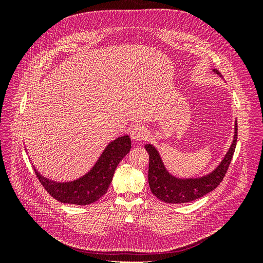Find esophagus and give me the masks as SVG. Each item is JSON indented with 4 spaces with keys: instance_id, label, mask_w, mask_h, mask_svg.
Listing matches in <instances>:
<instances>
[{
    "instance_id": "obj_1",
    "label": "esophagus",
    "mask_w": 263,
    "mask_h": 263,
    "mask_svg": "<svg viewBox=\"0 0 263 263\" xmlns=\"http://www.w3.org/2000/svg\"><path fill=\"white\" fill-rule=\"evenodd\" d=\"M130 136H132V139L135 141H142L147 138L148 133L145 127L137 125L133 127V129L130 130Z\"/></svg>"
}]
</instances>
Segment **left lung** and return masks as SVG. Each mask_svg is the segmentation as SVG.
<instances>
[{"label": "left lung", "instance_id": "obj_1", "mask_svg": "<svg viewBox=\"0 0 263 263\" xmlns=\"http://www.w3.org/2000/svg\"><path fill=\"white\" fill-rule=\"evenodd\" d=\"M213 71L221 77L218 70L213 69ZM237 122H235L234 139L227 154L212 172L200 178H178L173 176L166 170L161 156L156 147L151 144L145 145V149L149 154L148 182L151 192L160 201L170 204L192 202L212 192L224 179L232 161L237 142Z\"/></svg>", "mask_w": 263, "mask_h": 263}]
</instances>
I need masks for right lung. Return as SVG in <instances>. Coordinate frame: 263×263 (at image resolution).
<instances>
[{
	"label": "right lung",
	"instance_id": "obj_1",
	"mask_svg": "<svg viewBox=\"0 0 263 263\" xmlns=\"http://www.w3.org/2000/svg\"><path fill=\"white\" fill-rule=\"evenodd\" d=\"M130 149L132 140L128 135L116 138L103 150L90 171L77 180L68 182L50 180L38 172L35 165L33 166L38 180L55 200L66 204L89 205L106 193L118 163Z\"/></svg>",
	"mask_w": 263,
	"mask_h": 263
}]
</instances>
